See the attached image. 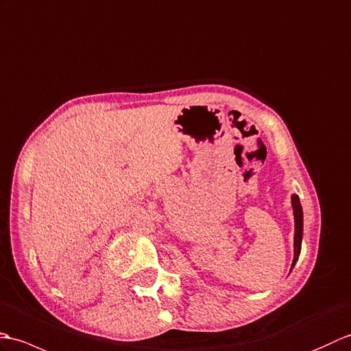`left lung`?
<instances>
[{
  "instance_id": "1",
  "label": "left lung",
  "mask_w": 351,
  "mask_h": 351,
  "mask_svg": "<svg viewBox=\"0 0 351 351\" xmlns=\"http://www.w3.org/2000/svg\"><path fill=\"white\" fill-rule=\"evenodd\" d=\"M291 204H293V212H294V258L291 264L293 267L300 255L302 234H303V213H302V206L298 195H291Z\"/></svg>"
}]
</instances>
